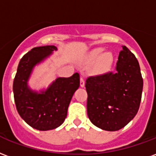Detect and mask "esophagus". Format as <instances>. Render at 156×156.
<instances>
[{"label": "esophagus", "instance_id": "esophagus-1", "mask_svg": "<svg viewBox=\"0 0 156 156\" xmlns=\"http://www.w3.org/2000/svg\"><path fill=\"white\" fill-rule=\"evenodd\" d=\"M80 86H81L82 87H83L84 86H85V81H84V78H83V77L80 78Z\"/></svg>", "mask_w": 156, "mask_h": 156}]
</instances>
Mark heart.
Returning <instances> with one entry per match:
<instances>
[{"instance_id":"b5f03b06","label":"heart","mask_w":156,"mask_h":156,"mask_svg":"<svg viewBox=\"0 0 156 156\" xmlns=\"http://www.w3.org/2000/svg\"><path fill=\"white\" fill-rule=\"evenodd\" d=\"M104 49L101 48L93 49L88 56L89 63H95L93 72L96 74H104L109 72L113 64V56L110 52L103 53Z\"/></svg>"}]
</instances>
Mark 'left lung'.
<instances>
[{"label": "left lung", "mask_w": 156, "mask_h": 156, "mask_svg": "<svg viewBox=\"0 0 156 156\" xmlns=\"http://www.w3.org/2000/svg\"><path fill=\"white\" fill-rule=\"evenodd\" d=\"M85 87L93 125L109 131L122 129L136 115L141 100L143 79L136 58L122 46L116 71L89 77Z\"/></svg>", "instance_id": "obj_1"}]
</instances>
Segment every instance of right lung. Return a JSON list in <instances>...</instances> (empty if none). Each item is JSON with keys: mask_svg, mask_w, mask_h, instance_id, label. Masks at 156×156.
Returning <instances> with one entry per match:
<instances>
[{"mask_svg": "<svg viewBox=\"0 0 156 156\" xmlns=\"http://www.w3.org/2000/svg\"><path fill=\"white\" fill-rule=\"evenodd\" d=\"M55 45L35 47L20 59L13 83L15 102L18 113L31 127L49 131L63 124L73 93L80 85L78 73L69 78H58L45 90L37 92L28 81L36 65L57 50Z\"/></svg>", "mask_w": 156, "mask_h": 156, "instance_id": "1", "label": "right lung"}]
</instances>
